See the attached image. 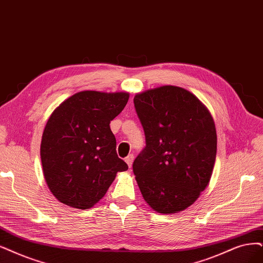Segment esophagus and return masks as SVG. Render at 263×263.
I'll return each mask as SVG.
<instances>
[{"instance_id":"1","label":"esophagus","mask_w":263,"mask_h":263,"mask_svg":"<svg viewBox=\"0 0 263 263\" xmlns=\"http://www.w3.org/2000/svg\"><path fill=\"white\" fill-rule=\"evenodd\" d=\"M133 159H134V156H133L132 154H130L129 156H126V157H125V159H124V161L126 162V164H128L129 168H131V167H132V162H133Z\"/></svg>"}]
</instances>
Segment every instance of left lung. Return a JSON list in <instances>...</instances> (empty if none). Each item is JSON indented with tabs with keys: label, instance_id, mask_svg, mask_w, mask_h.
Listing matches in <instances>:
<instances>
[{
	"label": "left lung",
	"instance_id": "8db88e82",
	"mask_svg": "<svg viewBox=\"0 0 263 263\" xmlns=\"http://www.w3.org/2000/svg\"><path fill=\"white\" fill-rule=\"evenodd\" d=\"M146 147L133 172L144 200L159 213H177L205 191L215 166L217 131L207 107L190 91L162 85L135 94Z\"/></svg>",
	"mask_w": 263,
	"mask_h": 263
}]
</instances>
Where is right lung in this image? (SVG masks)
I'll return each instance as SVG.
<instances>
[{
  "label": "right lung",
  "instance_id": "obj_1",
  "mask_svg": "<svg viewBox=\"0 0 263 263\" xmlns=\"http://www.w3.org/2000/svg\"><path fill=\"white\" fill-rule=\"evenodd\" d=\"M128 92L81 91L57 106L42 134L41 161L51 193L65 205L89 209L128 164L116 153L110 121L128 103Z\"/></svg>",
  "mask_w": 263,
  "mask_h": 263
}]
</instances>
